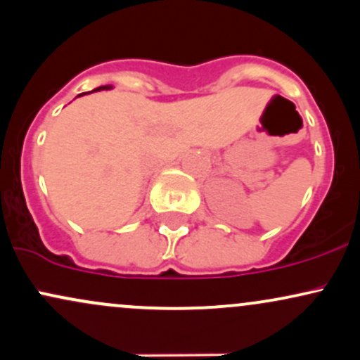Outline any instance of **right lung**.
<instances>
[{"label": "right lung", "mask_w": 360, "mask_h": 360, "mask_svg": "<svg viewBox=\"0 0 360 360\" xmlns=\"http://www.w3.org/2000/svg\"><path fill=\"white\" fill-rule=\"evenodd\" d=\"M111 88H113V86L108 84V86H100V88H96L93 91H105V89H111ZM93 91H89V93H93ZM82 94H84V93H82ZM77 96H81V94H77Z\"/></svg>", "instance_id": "1"}]
</instances>
